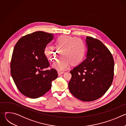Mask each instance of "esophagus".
<instances>
[{
  "label": "esophagus",
  "instance_id": "34e87169",
  "mask_svg": "<svg viewBox=\"0 0 126 126\" xmlns=\"http://www.w3.org/2000/svg\"><path fill=\"white\" fill-rule=\"evenodd\" d=\"M57 73H58V75H61V74H63L64 72H61V71H58Z\"/></svg>",
  "mask_w": 126,
  "mask_h": 126
}]
</instances>
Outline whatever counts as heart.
<instances>
[{
  "label": "heart",
  "mask_w": 126,
  "mask_h": 126,
  "mask_svg": "<svg viewBox=\"0 0 126 126\" xmlns=\"http://www.w3.org/2000/svg\"><path fill=\"white\" fill-rule=\"evenodd\" d=\"M55 47L46 46L44 53L46 57L50 61H54L60 55L63 56L57 60L52 65L55 69L62 71L68 68L70 64L76 65L84 59L86 52L85 42L75 37L61 35L55 40Z\"/></svg>",
  "instance_id": "obj_1"
}]
</instances>
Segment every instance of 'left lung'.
Instances as JSON below:
<instances>
[{
    "label": "left lung",
    "instance_id": "8db88e82",
    "mask_svg": "<svg viewBox=\"0 0 126 126\" xmlns=\"http://www.w3.org/2000/svg\"><path fill=\"white\" fill-rule=\"evenodd\" d=\"M86 59L70 72L69 89L74 96L85 102L97 100L111 86L114 61L112 54L100 40L87 36Z\"/></svg>",
    "mask_w": 126,
    "mask_h": 126
}]
</instances>
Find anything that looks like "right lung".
Returning a JSON list of instances; mask_svg holds the SVG:
<instances>
[{"instance_id": "add662e5", "label": "right lung", "mask_w": 126, "mask_h": 126, "mask_svg": "<svg viewBox=\"0 0 126 126\" xmlns=\"http://www.w3.org/2000/svg\"><path fill=\"white\" fill-rule=\"evenodd\" d=\"M53 39V34L36 31L17 41L13 49L10 72L19 91L24 96L35 99L44 95L51 88L52 82L58 77L50 66L44 51Z\"/></svg>"}]
</instances>
